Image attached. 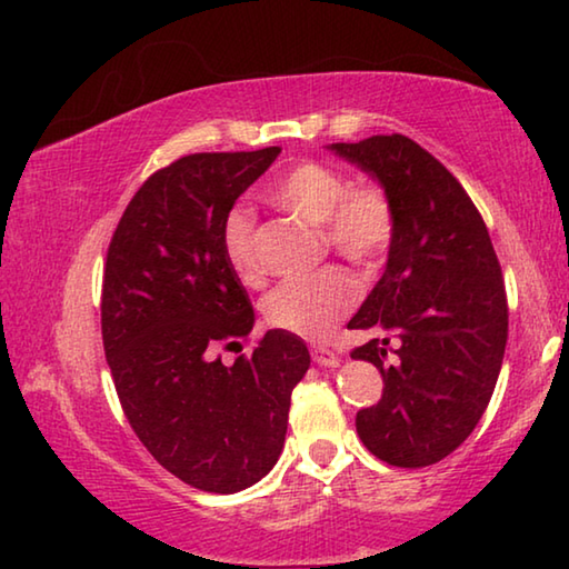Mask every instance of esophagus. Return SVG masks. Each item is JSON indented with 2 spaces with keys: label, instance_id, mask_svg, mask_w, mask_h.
Returning a JSON list of instances; mask_svg holds the SVG:
<instances>
[{
  "label": "esophagus",
  "instance_id": "esophagus-1",
  "mask_svg": "<svg viewBox=\"0 0 569 569\" xmlns=\"http://www.w3.org/2000/svg\"><path fill=\"white\" fill-rule=\"evenodd\" d=\"M311 356H313L316 363H319V366H329V369H336V366L341 363L339 356H336V353L329 351V349H313Z\"/></svg>",
  "mask_w": 569,
  "mask_h": 569
}]
</instances>
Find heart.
<instances>
[{
	"instance_id": "b5f03b06",
	"label": "heart",
	"mask_w": 569,
	"mask_h": 569,
	"mask_svg": "<svg viewBox=\"0 0 569 569\" xmlns=\"http://www.w3.org/2000/svg\"><path fill=\"white\" fill-rule=\"evenodd\" d=\"M266 200L306 223L319 226L326 248L356 266L377 263L393 230L391 203L377 186L346 188V178L323 162H298L266 188ZM223 250L238 276L258 273L253 250V218L246 208L223 218ZM356 298V286L339 268L293 278L266 298V319L276 329L326 339Z\"/></svg>"
}]
</instances>
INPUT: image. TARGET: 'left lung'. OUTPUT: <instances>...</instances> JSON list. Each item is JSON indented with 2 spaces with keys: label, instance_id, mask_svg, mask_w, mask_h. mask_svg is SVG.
Instances as JSON below:
<instances>
[{
  "label": "left lung",
  "instance_id": "left-lung-1",
  "mask_svg": "<svg viewBox=\"0 0 569 569\" xmlns=\"http://www.w3.org/2000/svg\"><path fill=\"white\" fill-rule=\"evenodd\" d=\"M326 150L377 180L393 216L387 266L349 321L381 333L351 353L383 377L356 431L393 467H429L475 431L492 399L507 346L502 268L467 190L417 142L373 134Z\"/></svg>",
  "mask_w": 569,
  "mask_h": 569
}]
</instances>
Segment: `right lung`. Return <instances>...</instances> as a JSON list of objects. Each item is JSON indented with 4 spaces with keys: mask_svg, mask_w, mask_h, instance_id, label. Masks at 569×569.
Here are the masks:
<instances>
[{
    "mask_svg": "<svg viewBox=\"0 0 569 569\" xmlns=\"http://www.w3.org/2000/svg\"><path fill=\"white\" fill-rule=\"evenodd\" d=\"M281 148L198 152L146 180L114 230L102 283V343L134 435L170 475L233 495L281 457L303 339L268 331L238 351L256 313L223 250V218Z\"/></svg>",
    "mask_w": 569,
    "mask_h": 569,
    "instance_id": "right-lung-1",
    "label": "right lung"
}]
</instances>
